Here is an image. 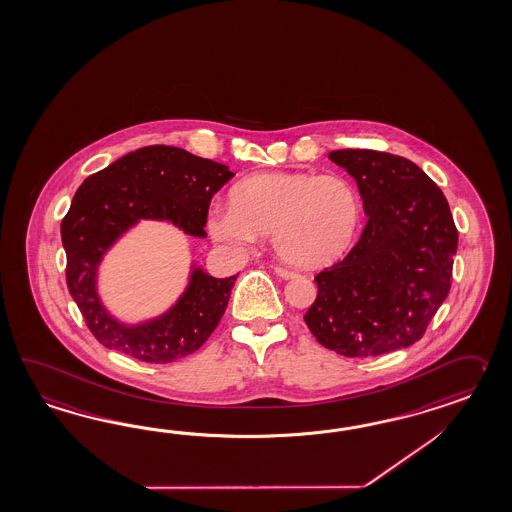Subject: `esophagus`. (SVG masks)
Here are the masks:
<instances>
[{"label": "esophagus", "mask_w": 512, "mask_h": 512, "mask_svg": "<svg viewBox=\"0 0 512 512\" xmlns=\"http://www.w3.org/2000/svg\"><path fill=\"white\" fill-rule=\"evenodd\" d=\"M274 272L279 275V277H283V279H292V277H296V275H298L294 270L285 268V266H274Z\"/></svg>", "instance_id": "1"}]
</instances>
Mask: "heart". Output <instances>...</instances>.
<instances>
[{"label": "heart", "mask_w": 512, "mask_h": 512, "mask_svg": "<svg viewBox=\"0 0 512 512\" xmlns=\"http://www.w3.org/2000/svg\"><path fill=\"white\" fill-rule=\"evenodd\" d=\"M231 207L209 212L214 240L246 250L255 237H270L281 259L298 266H325L348 251L361 220V198L342 174L275 172L242 179Z\"/></svg>", "instance_id": "1"}]
</instances>
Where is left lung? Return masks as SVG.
Masks as SVG:
<instances>
[{
	"instance_id": "left-lung-1",
	"label": "left lung",
	"mask_w": 512,
	"mask_h": 512,
	"mask_svg": "<svg viewBox=\"0 0 512 512\" xmlns=\"http://www.w3.org/2000/svg\"><path fill=\"white\" fill-rule=\"evenodd\" d=\"M368 216L342 261L314 275L318 296L303 316L314 338L344 357L409 348L448 298L459 233L448 200L422 168L375 150H337Z\"/></svg>"
}]
</instances>
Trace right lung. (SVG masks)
Listing matches in <instances>:
<instances>
[{
  "label": "right lung",
  "instance_id": "right-lung-1",
  "mask_svg": "<svg viewBox=\"0 0 512 512\" xmlns=\"http://www.w3.org/2000/svg\"><path fill=\"white\" fill-rule=\"evenodd\" d=\"M225 164L174 146L127 153L77 188L61 224L66 285L90 333L105 348L133 359L166 364L187 357L211 337L224 316L237 275L216 279L194 270L172 311L148 324H118L96 294L103 253L140 218L168 220L188 235L207 237L203 225L212 196L233 177Z\"/></svg>",
  "mask_w": 512,
  "mask_h": 512
}]
</instances>
